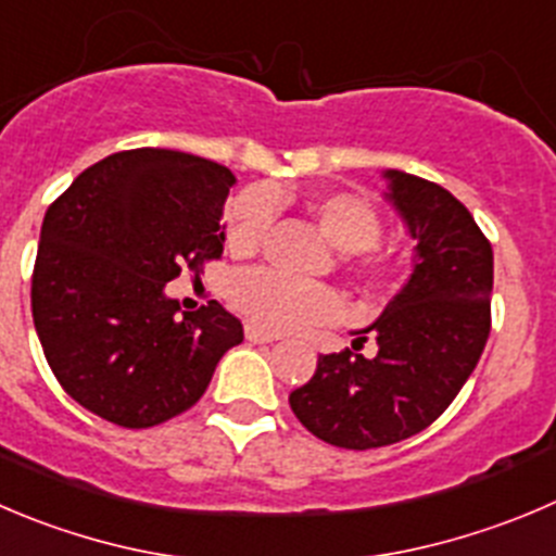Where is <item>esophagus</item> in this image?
I'll use <instances>...</instances> for the list:
<instances>
[{
    "instance_id": "esophagus-1",
    "label": "esophagus",
    "mask_w": 556,
    "mask_h": 556,
    "mask_svg": "<svg viewBox=\"0 0 556 556\" xmlns=\"http://www.w3.org/2000/svg\"><path fill=\"white\" fill-rule=\"evenodd\" d=\"M245 338L251 343H269V341H275L273 332H264L262 327H253V325L245 327Z\"/></svg>"
}]
</instances>
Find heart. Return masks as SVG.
Wrapping results in <instances>:
<instances>
[{"mask_svg":"<svg viewBox=\"0 0 556 556\" xmlns=\"http://www.w3.org/2000/svg\"><path fill=\"white\" fill-rule=\"evenodd\" d=\"M305 207L325 240L338 251L361 253L377 245L382 224L374 204L363 195L327 190V193L311 195ZM269 218H273V207L264 190H245L231 199L226 207V245L237 253L256 251ZM366 267L374 269L377 264L366 258ZM229 298L251 319V325L267 332L305 330L341 314V300L327 287L292 281L287 275L264 267L235 275Z\"/></svg>","mask_w":556,"mask_h":556,"instance_id":"obj_1","label":"heart"}]
</instances>
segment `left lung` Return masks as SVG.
Listing matches in <instances>:
<instances>
[{"label":"left lung","mask_w":556,"mask_h":556,"mask_svg":"<svg viewBox=\"0 0 556 556\" xmlns=\"http://www.w3.org/2000/svg\"><path fill=\"white\" fill-rule=\"evenodd\" d=\"M384 199L404 220L412 275L354 343L377 354H319L316 371L289 404L314 437L346 451L409 440L451 406L478 366L491 330L494 253L451 190L384 168Z\"/></svg>","instance_id":"8db88e82"}]
</instances>
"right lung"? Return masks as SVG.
<instances>
[{"instance_id":"1","label":"right lung","mask_w":556,"mask_h":556,"mask_svg":"<svg viewBox=\"0 0 556 556\" xmlns=\"http://www.w3.org/2000/svg\"><path fill=\"white\" fill-rule=\"evenodd\" d=\"M235 174L179 150L114 152L43 218L31 319L73 401L123 428L172 420L202 399L240 319L210 300L177 316L166 283L224 253Z\"/></svg>"}]
</instances>
